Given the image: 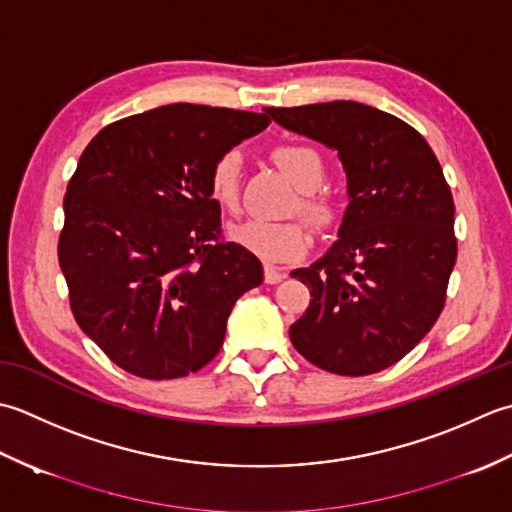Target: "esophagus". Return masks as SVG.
Here are the masks:
<instances>
[{"label":"esophagus","mask_w":512,"mask_h":512,"mask_svg":"<svg viewBox=\"0 0 512 512\" xmlns=\"http://www.w3.org/2000/svg\"><path fill=\"white\" fill-rule=\"evenodd\" d=\"M287 274L283 269H278V267H274V265H265V283L267 285H276V283H280V280H283Z\"/></svg>","instance_id":"obj_1"}]
</instances>
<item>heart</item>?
Segmentation results:
<instances>
[{"mask_svg": "<svg viewBox=\"0 0 512 512\" xmlns=\"http://www.w3.org/2000/svg\"><path fill=\"white\" fill-rule=\"evenodd\" d=\"M283 172L300 187L298 210L311 225L329 229L336 225L340 210L336 198L318 190L327 176V163L314 145L283 143L271 152ZM207 190L216 205L227 212H236L241 205V154L236 150L223 152L212 163L207 174ZM232 241L271 263L291 260L305 254L311 245V232L302 221H263L247 218L229 229Z\"/></svg>", "mask_w": 512, "mask_h": 512, "instance_id": "1", "label": "heart"}]
</instances>
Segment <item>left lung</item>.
I'll use <instances>...</instances> for the list:
<instances>
[{
  "label": "left lung",
  "instance_id": "obj_1",
  "mask_svg": "<svg viewBox=\"0 0 512 512\" xmlns=\"http://www.w3.org/2000/svg\"><path fill=\"white\" fill-rule=\"evenodd\" d=\"M278 125L338 150L349 207L340 241L291 271L309 307L289 338L336 375H371L402 360L440 318L457 258L455 205L420 132L358 101L267 108Z\"/></svg>",
  "mask_w": 512,
  "mask_h": 512
}]
</instances>
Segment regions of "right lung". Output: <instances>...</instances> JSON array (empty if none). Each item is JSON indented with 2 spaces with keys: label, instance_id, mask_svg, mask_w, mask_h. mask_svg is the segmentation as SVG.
<instances>
[{
  "label": "right lung",
  "instance_id": "right-lung-1",
  "mask_svg": "<svg viewBox=\"0 0 512 512\" xmlns=\"http://www.w3.org/2000/svg\"><path fill=\"white\" fill-rule=\"evenodd\" d=\"M269 121L267 110L172 103L106 125L83 150L59 267L77 325L123 371L174 380L203 369L234 302L263 283L260 260L223 238L207 174Z\"/></svg>",
  "mask_w": 512,
  "mask_h": 512
}]
</instances>
